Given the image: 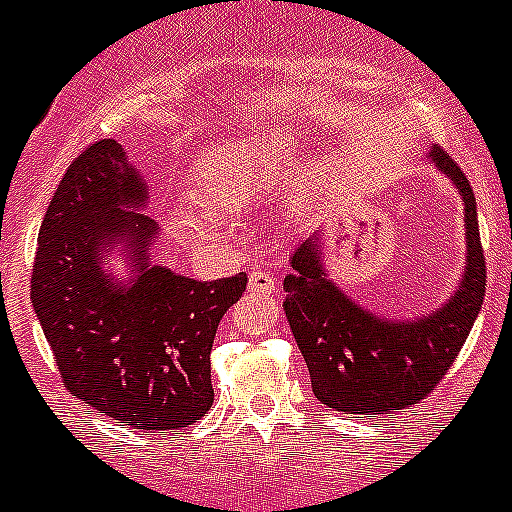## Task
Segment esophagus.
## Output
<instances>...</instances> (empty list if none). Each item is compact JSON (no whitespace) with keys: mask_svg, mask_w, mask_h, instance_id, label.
Here are the masks:
<instances>
[{"mask_svg":"<svg viewBox=\"0 0 512 512\" xmlns=\"http://www.w3.org/2000/svg\"><path fill=\"white\" fill-rule=\"evenodd\" d=\"M248 289H251V292H274L276 289L274 274L261 269L251 271V274H248Z\"/></svg>","mask_w":512,"mask_h":512,"instance_id":"esophagus-1","label":"esophagus"}]
</instances>
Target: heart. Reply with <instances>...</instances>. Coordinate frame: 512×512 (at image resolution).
<instances>
[{"instance_id":"b5f03b06","label":"heart","mask_w":512,"mask_h":512,"mask_svg":"<svg viewBox=\"0 0 512 512\" xmlns=\"http://www.w3.org/2000/svg\"><path fill=\"white\" fill-rule=\"evenodd\" d=\"M292 154L287 137H248L215 142L192 164L195 203L170 213V228L192 243H218L228 213L271 185Z\"/></svg>"}]
</instances>
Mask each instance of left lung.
<instances>
[{
    "label": "left lung",
    "mask_w": 512,
    "mask_h": 512,
    "mask_svg": "<svg viewBox=\"0 0 512 512\" xmlns=\"http://www.w3.org/2000/svg\"><path fill=\"white\" fill-rule=\"evenodd\" d=\"M426 162L462 195L467 228V266L442 307L414 320L370 312L327 276L320 233H312L292 253L284 312L309 368L314 396L335 411L391 414L421 401L452 368L480 314L487 269L475 192L444 149L431 147Z\"/></svg>",
    "instance_id": "left-lung-1"
}]
</instances>
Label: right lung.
I'll return each mask as SVG.
<instances>
[{"label":"right lung","instance_id":"1","mask_svg":"<svg viewBox=\"0 0 512 512\" xmlns=\"http://www.w3.org/2000/svg\"><path fill=\"white\" fill-rule=\"evenodd\" d=\"M144 205L147 182L121 144L88 147L42 218L32 307L75 398L121 426L167 431L213 406L215 330L248 279L198 281L152 264L157 225ZM116 242L135 266L131 282L102 264Z\"/></svg>","mask_w":512,"mask_h":512}]
</instances>
